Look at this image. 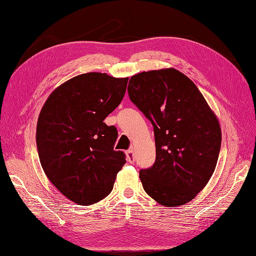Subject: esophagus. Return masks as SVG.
I'll list each match as a JSON object with an SVG mask.
<instances>
[{
    "instance_id": "1",
    "label": "esophagus",
    "mask_w": 256,
    "mask_h": 256,
    "mask_svg": "<svg viewBox=\"0 0 256 256\" xmlns=\"http://www.w3.org/2000/svg\"><path fill=\"white\" fill-rule=\"evenodd\" d=\"M126 156H127V161L130 162V164H134V150H128L126 152Z\"/></svg>"
}]
</instances>
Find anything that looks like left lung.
Segmentation results:
<instances>
[{
  "label": "left lung",
  "instance_id": "left-lung-1",
  "mask_svg": "<svg viewBox=\"0 0 256 256\" xmlns=\"http://www.w3.org/2000/svg\"><path fill=\"white\" fill-rule=\"evenodd\" d=\"M128 95L154 127L156 161L140 171L145 192L166 207L190 202L216 168L218 118L196 85L174 68L132 76Z\"/></svg>",
  "mask_w": 256,
  "mask_h": 256
}]
</instances>
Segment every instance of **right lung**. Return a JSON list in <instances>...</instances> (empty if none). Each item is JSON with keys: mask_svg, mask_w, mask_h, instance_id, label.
Here are the masks:
<instances>
[{"mask_svg": "<svg viewBox=\"0 0 256 256\" xmlns=\"http://www.w3.org/2000/svg\"><path fill=\"white\" fill-rule=\"evenodd\" d=\"M128 78L88 72L54 90L37 122L36 144L44 174L67 198L92 205L113 189L126 164L114 150L118 129L104 118L118 106Z\"/></svg>", "mask_w": 256, "mask_h": 256, "instance_id": "right-lung-1", "label": "right lung"}]
</instances>
